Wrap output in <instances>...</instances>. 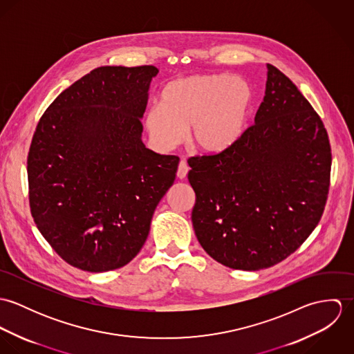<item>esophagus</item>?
Segmentation results:
<instances>
[{"label":"esophagus","instance_id":"34e87169","mask_svg":"<svg viewBox=\"0 0 354 354\" xmlns=\"http://www.w3.org/2000/svg\"><path fill=\"white\" fill-rule=\"evenodd\" d=\"M188 171H189V166H188V163H187L185 160H181V162H180V165H178V169H177V177H178L180 180H184V178L187 177Z\"/></svg>","mask_w":354,"mask_h":354}]
</instances>
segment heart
Here are the masks:
<instances>
[{
    "instance_id": "1",
    "label": "heart",
    "mask_w": 354,
    "mask_h": 354,
    "mask_svg": "<svg viewBox=\"0 0 354 354\" xmlns=\"http://www.w3.org/2000/svg\"><path fill=\"white\" fill-rule=\"evenodd\" d=\"M252 106V87L240 76L189 75L163 87L160 104H152L145 114V128L160 151L177 147L188 128L195 150L219 153L243 136Z\"/></svg>"
}]
</instances>
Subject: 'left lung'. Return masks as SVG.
<instances>
[{
  "label": "left lung",
  "mask_w": 354,
  "mask_h": 354,
  "mask_svg": "<svg viewBox=\"0 0 354 354\" xmlns=\"http://www.w3.org/2000/svg\"><path fill=\"white\" fill-rule=\"evenodd\" d=\"M188 163L195 234L226 267H271L320 221L330 187L328 135L310 103L271 64L252 127L226 151Z\"/></svg>",
  "instance_id": "obj_1"
}]
</instances>
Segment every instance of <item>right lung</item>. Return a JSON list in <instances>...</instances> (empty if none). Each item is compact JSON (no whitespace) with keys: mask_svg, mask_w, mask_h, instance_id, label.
Here are the masks:
<instances>
[{"mask_svg":"<svg viewBox=\"0 0 354 354\" xmlns=\"http://www.w3.org/2000/svg\"><path fill=\"white\" fill-rule=\"evenodd\" d=\"M152 65L100 66L64 90L41 117L27 159L30 207L51 248L103 272L145 245L180 158L142 142Z\"/></svg>","mask_w":354,"mask_h":354,"instance_id":"obj_1","label":"right lung"}]
</instances>
